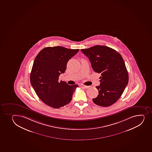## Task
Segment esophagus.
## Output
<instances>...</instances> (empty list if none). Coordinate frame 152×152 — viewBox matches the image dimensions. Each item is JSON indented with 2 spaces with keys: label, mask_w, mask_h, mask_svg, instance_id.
I'll use <instances>...</instances> for the list:
<instances>
[{
  "label": "esophagus",
  "mask_w": 152,
  "mask_h": 152,
  "mask_svg": "<svg viewBox=\"0 0 152 152\" xmlns=\"http://www.w3.org/2000/svg\"><path fill=\"white\" fill-rule=\"evenodd\" d=\"M83 87H84L85 88H86V89H88V88H89L90 86H85V85H83Z\"/></svg>",
  "instance_id": "obj_1"
}]
</instances>
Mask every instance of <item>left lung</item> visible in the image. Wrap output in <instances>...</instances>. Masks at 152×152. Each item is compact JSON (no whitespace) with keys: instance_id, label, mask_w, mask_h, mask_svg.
<instances>
[{"instance_id":"obj_1","label":"left lung","mask_w":152,"mask_h":152,"mask_svg":"<svg viewBox=\"0 0 152 152\" xmlns=\"http://www.w3.org/2000/svg\"><path fill=\"white\" fill-rule=\"evenodd\" d=\"M81 50L89 58L93 70L101 74L100 85L96 86L98 95L93 101L100 106L113 105L120 98L128 83V73L122 56L105 46L96 45Z\"/></svg>"}]
</instances>
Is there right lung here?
Listing matches in <instances>:
<instances>
[{
  "label": "right lung",
  "instance_id": "1",
  "mask_svg": "<svg viewBox=\"0 0 152 152\" xmlns=\"http://www.w3.org/2000/svg\"><path fill=\"white\" fill-rule=\"evenodd\" d=\"M79 49L61 46L47 47L36 56L30 74V83L41 100L49 106L58 109L67 105L72 100L78 85H69L59 81L67 63Z\"/></svg>",
  "mask_w": 152,
  "mask_h": 152
}]
</instances>
